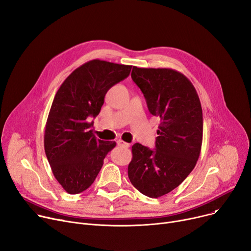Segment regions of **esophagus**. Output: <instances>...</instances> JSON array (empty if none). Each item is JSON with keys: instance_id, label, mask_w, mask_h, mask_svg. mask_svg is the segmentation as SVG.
Instances as JSON below:
<instances>
[{"instance_id": "34e87169", "label": "esophagus", "mask_w": 251, "mask_h": 251, "mask_svg": "<svg viewBox=\"0 0 251 251\" xmlns=\"http://www.w3.org/2000/svg\"><path fill=\"white\" fill-rule=\"evenodd\" d=\"M117 146L124 147V148H128V147H129V144H127V143H126V142H124V141L120 140V141H117Z\"/></svg>"}]
</instances>
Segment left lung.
I'll return each instance as SVG.
<instances>
[{
    "label": "left lung",
    "mask_w": 251,
    "mask_h": 251,
    "mask_svg": "<svg viewBox=\"0 0 251 251\" xmlns=\"http://www.w3.org/2000/svg\"><path fill=\"white\" fill-rule=\"evenodd\" d=\"M131 79L152 115L160 117L155 148L136 143L128 178L140 193L159 198L177 187L195 168L202 141V110L190 81L171 69L134 67Z\"/></svg>",
    "instance_id": "left-lung-1"
}]
</instances>
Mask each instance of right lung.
<instances>
[{
  "label": "right lung",
  "mask_w": 251,
  "mask_h": 251,
  "mask_svg": "<svg viewBox=\"0 0 251 251\" xmlns=\"http://www.w3.org/2000/svg\"><path fill=\"white\" fill-rule=\"evenodd\" d=\"M131 66L93 60L76 69L57 90L48 117L44 150L56 180L67 193L89 187L115 142L97 140L90 117L99 114L112 86L128 77Z\"/></svg>",
  "instance_id": "add662e5"
}]
</instances>
